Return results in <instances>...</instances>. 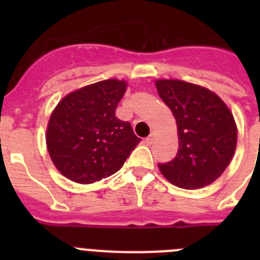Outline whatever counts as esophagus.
<instances>
[{
    "mask_svg": "<svg viewBox=\"0 0 260 260\" xmlns=\"http://www.w3.org/2000/svg\"><path fill=\"white\" fill-rule=\"evenodd\" d=\"M153 138H155V134H153V133H151L150 137H147V138H146V143H147V144H152Z\"/></svg>",
    "mask_w": 260,
    "mask_h": 260,
    "instance_id": "1",
    "label": "esophagus"
}]
</instances>
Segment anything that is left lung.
I'll return each instance as SVG.
<instances>
[{
	"label": "left lung",
	"mask_w": 260,
	"mask_h": 260,
	"mask_svg": "<svg viewBox=\"0 0 260 260\" xmlns=\"http://www.w3.org/2000/svg\"><path fill=\"white\" fill-rule=\"evenodd\" d=\"M156 89L177 122L178 152L158 164L162 176L181 189L215 182L237 147V125L228 105L206 87L180 79H156Z\"/></svg>",
	"instance_id": "obj_1"
}]
</instances>
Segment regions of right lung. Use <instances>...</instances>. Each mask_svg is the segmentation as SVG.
Listing matches in <instances>:
<instances>
[{
  "label": "right lung",
  "instance_id": "1",
  "mask_svg": "<svg viewBox=\"0 0 260 260\" xmlns=\"http://www.w3.org/2000/svg\"><path fill=\"white\" fill-rule=\"evenodd\" d=\"M126 80L107 79L62 98L47 126L50 160L62 176L77 183H93L122 168L141 138L116 117Z\"/></svg>",
  "mask_w": 260,
  "mask_h": 260
}]
</instances>
